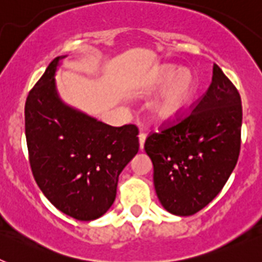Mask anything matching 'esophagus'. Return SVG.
I'll return each mask as SVG.
<instances>
[{
    "label": "esophagus",
    "instance_id": "1",
    "mask_svg": "<svg viewBox=\"0 0 262 262\" xmlns=\"http://www.w3.org/2000/svg\"><path fill=\"white\" fill-rule=\"evenodd\" d=\"M145 139H147V135H145L144 133L139 134V145H140V149H143V148H144Z\"/></svg>",
    "mask_w": 262,
    "mask_h": 262
}]
</instances>
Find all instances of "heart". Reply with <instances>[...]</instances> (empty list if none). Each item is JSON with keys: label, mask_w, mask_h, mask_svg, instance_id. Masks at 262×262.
Instances as JSON below:
<instances>
[{"label": "heart", "mask_w": 262, "mask_h": 262, "mask_svg": "<svg viewBox=\"0 0 262 262\" xmlns=\"http://www.w3.org/2000/svg\"><path fill=\"white\" fill-rule=\"evenodd\" d=\"M196 77L189 69L163 66L152 75L148 90L156 93L164 89L152 105V115L159 122H170L189 107L196 92Z\"/></svg>", "instance_id": "obj_1"}]
</instances>
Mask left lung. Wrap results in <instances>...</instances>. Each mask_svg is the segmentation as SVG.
<instances>
[{
	"label": "left lung",
	"instance_id": "left-lung-1",
	"mask_svg": "<svg viewBox=\"0 0 262 262\" xmlns=\"http://www.w3.org/2000/svg\"><path fill=\"white\" fill-rule=\"evenodd\" d=\"M177 120L148 136L144 149L160 203L170 214L189 216L219 194L240 154L242 99L216 64L195 108Z\"/></svg>",
	"mask_w": 262,
	"mask_h": 262
}]
</instances>
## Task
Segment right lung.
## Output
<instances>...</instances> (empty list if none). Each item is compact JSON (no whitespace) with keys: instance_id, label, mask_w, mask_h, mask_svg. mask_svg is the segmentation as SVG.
<instances>
[{"instance_id":"obj_1","label":"right lung","mask_w":262,"mask_h":262,"mask_svg":"<svg viewBox=\"0 0 262 262\" xmlns=\"http://www.w3.org/2000/svg\"><path fill=\"white\" fill-rule=\"evenodd\" d=\"M59 56L30 90L25 128L32 174L47 200L77 221H94L114 203L120 172L139 151L138 127H113L62 102Z\"/></svg>"}]
</instances>
